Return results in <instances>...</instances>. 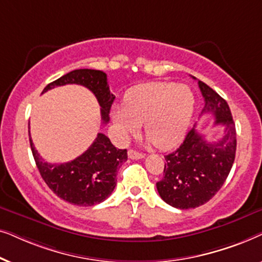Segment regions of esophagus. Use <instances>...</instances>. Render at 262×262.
Here are the masks:
<instances>
[{
    "label": "esophagus",
    "mask_w": 262,
    "mask_h": 262,
    "mask_svg": "<svg viewBox=\"0 0 262 262\" xmlns=\"http://www.w3.org/2000/svg\"><path fill=\"white\" fill-rule=\"evenodd\" d=\"M128 157L132 160H141V159H144V154L143 152H139V151H136L134 149H130L128 150Z\"/></svg>",
    "instance_id": "34e87169"
}]
</instances>
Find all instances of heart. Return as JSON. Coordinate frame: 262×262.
Returning a JSON list of instances; mask_svg holds the SVG:
<instances>
[{
    "mask_svg": "<svg viewBox=\"0 0 262 262\" xmlns=\"http://www.w3.org/2000/svg\"><path fill=\"white\" fill-rule=\"evenodd\" d=\"M194 110L191 88L170 82L137 87L128 93L124 106L114 107L112 119L123 137H130L144 123V131L159 148L178 144L184 137Z\"/></svg>",
    "mask_w": 262,
    "mask_h": 262,
    "instance_id": "obj_1",
    "label": "heart"
}]
</instances>
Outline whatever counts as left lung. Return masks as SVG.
<instances>
[{
    "instance_id": "obj_1",
    "label": "left lung",
    "mask_w": 262,
    "mask_h": 262,
    "mask_svg": "<svg viewBox=\"0 0 262 262\" xmlns=\"http://www.w3.org/2000/svg\"><path fill=\"white\" fill-rule=\"evenodd\" d=\"M198 84L205 101L202 114L212 113L214 125H223L224 134L209 142L192 128L182 144L164 156V177L156 184L157 191L167 204L181 210L203 205L220 191L236 154V128L227 101L204 82Z\"/></svg>"
}]
</instances>
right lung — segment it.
I'll return each mask as SVG.
<instances>
[{
    "mask_svg": "<svg viewBox=\"0 0 262 262\" xmlns=\"http://www.w3.org/2000/svg\"><path fill=\"white\" fill-rule=\"evenodd\" d=\"M66 84H80L88 88L101 107L102 124L110 121V110L116 99L107 84V75L93 69H77L51 82L42 93ZM30 144L35 164L42 180L60 199L78 206H92L108 198L117 185V169L127 160L126 149H117L103 134L85 151L66 163H48Z\"/></svg>",
    "mask_w": 262,
    "mask_h": 262,
    "instance_id": "obj_1",
    "label": "right lung"
}]
</instances>
